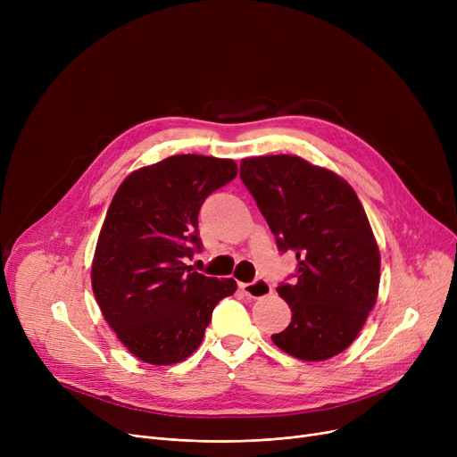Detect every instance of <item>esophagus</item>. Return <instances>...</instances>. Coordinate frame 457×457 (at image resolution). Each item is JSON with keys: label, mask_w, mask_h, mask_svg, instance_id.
Segmentation results:
<instances>
[{"label": "esophagus", "mask_w": 457, "mask_h": 457, "mask_svg": "<svg viewBox=\"0 0 457 457\" xmlns=\"http://www.w3.org/2000/svg\"><path fill=\"white\" fill-rule=\"evenodd\" d=\"M241 289L250 298H262L272 293V285L265 278H255L250 283H241Z\"/></svg>", "instance_id": "34e87169"}]
</instances>
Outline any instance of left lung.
<instances>
[{
  "mask_svg": "<svg viewBox=\"0 0 457 457\" xmlns=\"http://www.w3.org/2000/svg\"><path fill=\"white\" fill-rule=\"evenodd\" d=\"M241 179L279 252L298 261L295 279L278 287L293 317L274 345L302 361L341 353L379 287V250L361 202L343 178L296 155L243 159Z\"/></svg>",
  "mask_w": 457,
  "mask_h": 457,
  "instance_id": "obj_1",
  "label": "left lung"
}]
</instances>
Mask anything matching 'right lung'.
Masks as SVG:
<instances>
[{
    "label": "right lung",
    "mask_w": 457,
    "mask_h": 457,
    "mask_svg": "<svg viewBox=\"0 0 457 457\" xmlns=\"http://www.w3.org/2000/svg\"><path fill=\"white\" fill-rule=\"evenodd\" d=\"M237 176L231 159L172 155L129 174L109 205L92 261V291L135 357L174 365L195 352L214 305L237 281L192 270L202 250L198 212Z\"/></svg>",
    "instance_id": "right-lung-1"
}]
</instances>
